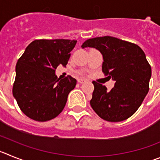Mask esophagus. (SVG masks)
I'll return each mask as SVG.
<instances>
[{"label": "esophagus", "mask_w": 160, "mask_h": 160, "mask_svg": "<svg viewBox=\"0 0 160 160\" xmlns=\"http://www.w3.org/2000/svg\"><path fill=\"white\" fill-rule=\"evenodd\" d=\"M85 81H86V80H84V79H82V78L81 79H78V82L80 83H84Z\"/></svg>", "instance_id": "34e87169"}]
</instances>
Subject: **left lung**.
<instances>
[{
	"label": "left lung",
	"mask_w": 160,
	"mask_h": 160,
	"mask_svg": "<svg viewBox=\"0 0 160 160\" xmlns=\"http://www.w3.org/2000/svg\"><path fill=\"white\" fill-rule=\"evenodd\" d=\"M83 48H95L103 55L102 71L115 80L108 91L93 81L94 91L90 104L96 114L106 121H123L138 110L149 91L152 68L140 47L116 37L88 39Z\"/></svg>",
	"instance_id": "8db88e82"
}]
</instances>
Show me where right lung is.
Segmentation results:
<instances>
[{
    "instance_id": "add662e5",
    "label": "right lung",
    "mask_w": 160,
    "mask_h": 160,
    "mask_svg": "<svg viewBox=\"0 0 160 160\" xmlns=\"http://www.w3.org/2000/svg\"><path fill=\"white\" fill-rule=\"evenodd\" d=\"M77 41L55 39L36 40L28 45L16 65L12 94L30 119L45 122L62 112L77 80L57 78L58 65L66 66Z\"/></svg>"
}]
</instances>
